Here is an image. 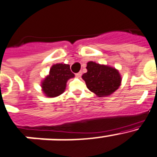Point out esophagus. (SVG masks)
I'll list each match as a JSON object with an SVG mask.
<instances>
[{"instance_id": "1", "label": "esophagus", "mask_w": 157, "mask_h": 157, "mask_svg": "<svg viewBox=\"0 0 157 157\" xmlns=\"http://www.w3.org/2000/svg\"><path fill=\"white\" fill-rule=\"evenodd\" d=\"M81 75H82V73L81 72H79V73H76L75 74V76L77 77H81Z\"/></svg>"}]
</instances>
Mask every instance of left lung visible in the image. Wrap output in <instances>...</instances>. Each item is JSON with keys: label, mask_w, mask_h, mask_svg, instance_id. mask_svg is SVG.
<instances>
[{"label": "left lung", "mask_w": 157, "mask_h": 157, "mask_svg": "<svg viewBox=\"0 0 157 157\" xmlns=\"http://www.w3.org/2000/svg\"><path fill=\"white\" fill-rule=\"evenodd\" d=\"M86 68L87 72L83 74L82 78L87 88L98 97L110 95L121 85V75L113 67L89 62Z\"/></svg>", "instance_id": "obj_1"}]
</instances>
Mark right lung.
<instances>
[{"instance_id": "right-lung-1", "label": "right lung", "mask_w": 157, "mask_h": 157, "mask_svg": "<svg viewBox=\"0 0 157 157\" xmlns=\"http://www.w3.org/2000/svg\"><path fill=\"white\" fill-rule=\"evenodd\" d=\"M74 77L70 66L67 64H56L52 66L49 75L42 82L43 91L48 97L54 98L64 92L66 82Z\"/></svg>"}]
</instances>
